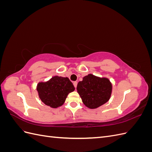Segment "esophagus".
<instances>
[{"instance_id": "esophagus-1", "label": "esophagus", "mask_w": 152, "mask_h": 152, "mask_svg": "<svg viewBox=\"0 0 152 152\" xmlns=\"http://www.w3.org/2000/svg\"><path fill=\"white\" fill-rule=\"evenodd\" d=\"M73 86H74V87L76 88L77 86V82H73Z\"/></svg>"}]
</instances>
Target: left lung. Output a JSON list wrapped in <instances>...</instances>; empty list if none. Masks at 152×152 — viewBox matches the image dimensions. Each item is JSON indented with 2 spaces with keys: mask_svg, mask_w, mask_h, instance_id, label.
I'll list each match as a JSON object with an SVG mask.
<instances>
[{
  "mask_svg": "<svg viewBox=\"0 0 152 152\" xmlns=\"http://www.w3.org/2000/svg\"><path fill=\"white\" fill-rule=\"evenodd\" d=\"M77 90L86 107L94 109L110 99L112 86L107 78L89 74L78 83Z\"/></svg>",
  "mask_w": 152,
  "mask_h": 152,
  "instance_id": "left-lung-1",
  "label": "left lung"
}]
</instances>
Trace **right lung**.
Here are the masks:
<instances>
[{
	"instance_id": "obj_1",
	"label": "right lung",
	"mask_w": 152,
	"mask_h": 152,
	"mask_svg": "<svg viewBox=\"0 0 152 152\" xmlns=\"http://www.w3.org/2000/svg\"><path fill=\"white\" fill-rule=\"evenodd\" d=\"M41 101L49 107L56 108L65 103L68 94L75 90L68 77L54 76L45 82H39L37 87Z\"/></svg>"
}]
</instances>
